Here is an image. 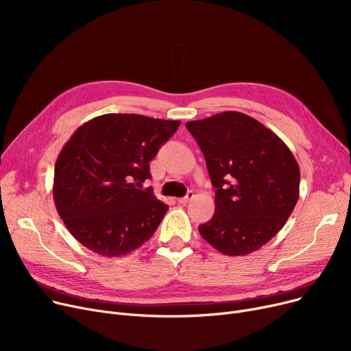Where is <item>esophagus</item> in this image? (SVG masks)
<instances>
[{
  "mask_svg": "<svg viewBox=\"0 0 351 351\" xmlns=\"http://www.w3.org/2000/svg\"><path fill=\"white\" fill-rule=\"evenodd\" d=\"M193 196H195V192H193V191H189L185 197L178 199V202H179V204H182V205H186L191 199H193Z\"/></svg>",
  "mask_w": 351,
  "mask_h": 351,
  "instance_id": "1",
  "label": "esophagus"
}]
</instances>
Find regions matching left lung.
<instances>
[{
  "label": "left lung",
  "mask_w": 351,
  "mask_h": 351,
  "mask_svg": "<svg viewBox=\"0 0 351 351\" xmlns=\"http://www.w3.org/2000/svg\"><path fill=\"white\" fill-rule=\"evenodd\" d=\"M215 186V215L200 236L228 256H245L278 234L299 200L300 169L287 145L236 110L186 122Z\"/></svg>",
  "instance_id": "8db88e82"
}]
</instances>
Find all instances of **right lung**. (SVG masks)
Listing matches in <instances>:
<instances>
[{
  "label": "right lung",
  "instance_id": "right-lung-1",
  "mask_svg": "<svg viewBox=\"0 0 351 351\" xmlns=\"http://www.w3.org/2000/svg\"><path fill=\"white\" fill-rule=\"evenodd\" d=\"M179 121L136 114H105L81 125L61 149L53 202L66 229L105 257L134 252L149 241L168 205L142 183L149 162Z\"/></svg>",
  "mask_w": 351,
  "mask_h": 351
}]
</instances>
